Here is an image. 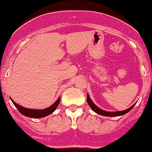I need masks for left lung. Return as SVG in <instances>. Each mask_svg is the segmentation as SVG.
<instances>
[{"label": "left lung", "mask_w": 152, "mask_h": 152, "mask_svg": "<svg viewBox=\"0 0 152 152\" xmlns=\"http://www.w3.org/2000/svg\"><path fill=\"white\" fill-rule=\"evenodd\" d=\"M87 100H88V105L90 106V107H91V108L94 111L95 113H96L97 114H100V115H101V116H112V117H115V116H123V115H124V114L127 113L129 112V111L131 110L133 108L134 106H135V104H133V105L131 107L128 108L127 110H125L115 111V112H109V111L103 110H102V109H100V108H99L98 107H96L94 103H93V101L91 100V98H90L89 94H88V96H87Z\"/></svg>", "instance_id": "obj_1"}]
</instances>
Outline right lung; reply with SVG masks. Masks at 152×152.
<instances>
[{
	"label": "right lung",
	"mask_w": 152,
	"mask_h": 152,
	"mask_svg": "<svg viewBox=\"0 0 152 152\" xmlns=\"http://www.w3.org/2000/svg\"><path fill=\"white\" fill-rule=\"evenodd\" d=\"M60 98L59 97L55 102L52 105H51L50 107H49L48 108L43 109V110H36V109H28L25 108V107H22V106L19 105L17 103L13 101L10 98L11 101L13 102V103L14 104L16 107L17 108V110H19V112L22 113L23 116H27V117L29 118H34V119H38V118H42L45 117V116H48L49 114L52 113L56 110V109L57 108L58 104L60 103Z\"/></svg>",
	"instance_id": "right-lung-1"
}]
</instances>
